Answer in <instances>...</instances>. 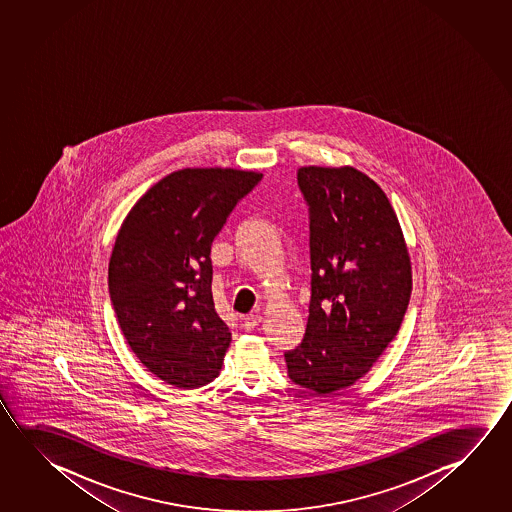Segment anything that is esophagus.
Listing matches in <instances>:
<instances>
[{
    "label": "esophagus",
    "instance_id": "1",
    "mask_svg": "<svg viewBox=\"0 0 512 512\" xmlns=\"http://www.w3.org/2000/svg\"><path fill=\"white\" fill-rule=\"evenodd\" d=\"M259 323H262V316H259V314H250V316H244L243 318V327L248 328H255Z\"/></svg>",
    "mask_w": 512,
    "mask_h": 512
}]
</instances>
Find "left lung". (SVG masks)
I'll return each mask as SVG.
<instances>
[{
  "instance_id": "obj_1",
  "label": "left lung",
  "mask_w": 512,
  "mask_h": 512,
  "mask_svg": "<svg viewBox=\"0 0 512 512\" xmlns=\"http://www.w3.org/2000/svg\"><path fill=\"white\" fill-rule=\"evenodd\" d=\"M310 212V305L285 352L294 384L332 394L364 377L402 325L411 257L382 187L352 166L298 169Z\"/></svg>"
}]
</instances>
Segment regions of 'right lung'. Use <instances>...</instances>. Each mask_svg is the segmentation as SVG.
Listing matches in <instances>:
<instances>
[{
    "mask_svg": "<svg viewBox=\"0 0 512 512\" xmlns=\"http://www.w3.org/2000/svg\"><path fill=\"white\" fill-rule=\"evenodd\" d=\"M260 178L244 169H178L121 223L110 300L135 357L169 386L196 389L221 371L232 334L214 309L210 246Z\"/></svg>",
    "mask_w": 512,
    "mask_h": 512,
    "instance_id": "obj_1",
    "label": "right lung"
}]
</instances>
